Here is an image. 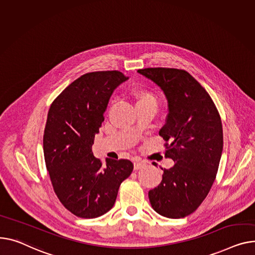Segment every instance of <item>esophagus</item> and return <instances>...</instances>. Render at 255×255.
Segmentation results:
<instances>
[{
  "mask_svg": "<svg viewBox=\"0 0 255 255\" xmlns=\"http://www.w3.org/2000/svg\"><path fill=\"white\" fill-rule=\"evenodd\" d=\"M145 166V163L141 161H135L134 162V170H139V169H142Z\"/></svg>",
  "mask_w": 255,
  "mask_h": 255,
  "instance_id": "esophagus-1",
  "label": "esophagus"
}]
</instances>
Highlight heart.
<instances>
[{
	"mask_svg": "<svg viewBox=\"0 0 255 255\" xmlns=\"http://www.w3.org/2000/svg\"><path fill=\"white\" fill-rule=\"evenodd\" d=\"M131 97L133 98L135 107H151L157 109L158 99L154 93L145 89H136L131 92Z\"/></svg>",
	"mask_w": 255,
	"mask_h": 255,
	"instance_id": "1",
	"label": "heart"
}]
</instances>
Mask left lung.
Instances as JSON below:
<instances>
[{
	"label": "left lung",
	"mask_w": 255,
	"mask_h": 255,
	"mask_svg": "<svg viewBox=\"0 0 255 255\" xmlns=\"http://www.w3.org/2000/svg\"><path fill=\"white\" fill-rule=\"evenodd\" d=\"M156 83L168 101L166 124L159 134L165 157L174 161L163 169L161 183L148 192L150 205L168 218L193 213L207 197L223 152L222 119L208 92L188 72L167 67L137 71Z\"/></svg>",
	"instance_id": "8db88e82"
}]
</instances>
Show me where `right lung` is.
<instances>
[{
    "label": "right lung",
    "mask_w": 255,
    "mask_h": 255,
    "mask_svg": "<svg viewBox=\"0 0 255 255\" xmlns=\"http://www.w3.org/2000/svg\"><path fill=\"white\" fill-rule=\"evenodd\" d=\"M127 79L118 71L85 74L50 107L43 137L46 167L61 204L78 217L110 211L133 170L129 160L108 159L103 165L92 152L111 95Z\"/></svg>",
    "instance_id": "1"
}]
</instances>
